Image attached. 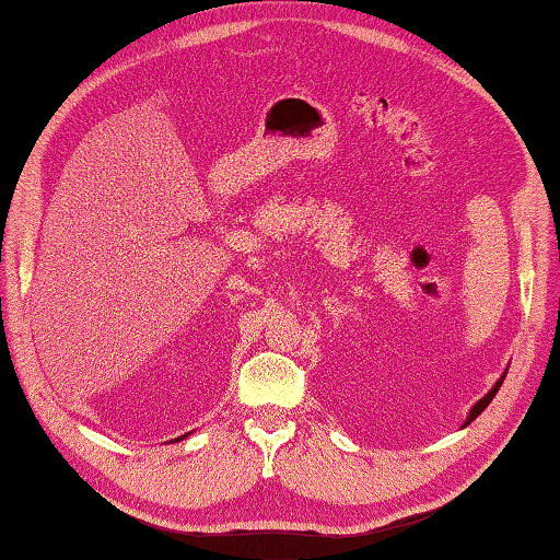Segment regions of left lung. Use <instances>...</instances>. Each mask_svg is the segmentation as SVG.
<instances>
[{"instance_id":"obj_1","label":"left lung","mask_w":560,"mask_h":560,"mask_svg":"<svg viewBox=\"0 0 560 560\" xmlns=\"http://www.w3.org/2000/svg\"><path fill=\"white\" fill-rule=\"evenodd\" d=\"M503 377H505V373H503ZM503 377L501 380H498V383L489 389V395H486V397H481L477 404H474V407H471V411H469V416H467V421H464V425H469L474 419H477V416L486 409V407H489V404H491V399L495 397V392L498 389H501V385H503Z\"/></svg>"}]
</instances>
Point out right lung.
<instances>
[{
    "instance_id": "add662e5",
    "label": "right lung",
    "mask_w": 560,
    "mask_h": 560,
    "mask_svg": "<svg viewBox=\"0 0 560 560\" xmlns=\"http://www.w3.org/2000/svg\"><path fill=\"white\" fill-rule=\"evenodd\" d=\"M183 438H185V435H183ZM183 438H177V440H183Z\"/></svg>"
}]
</instances>
